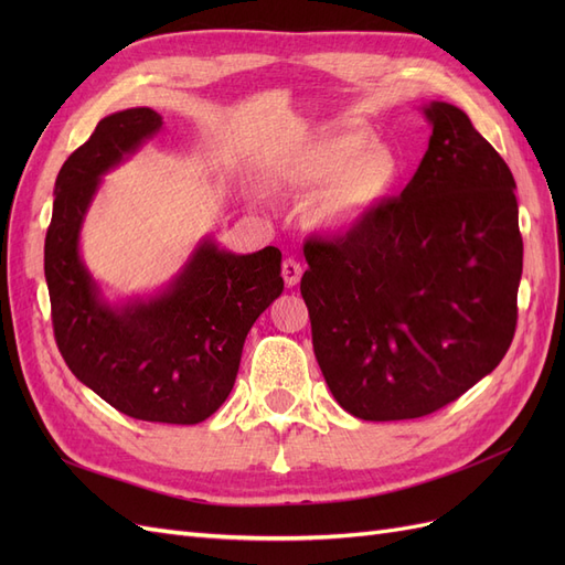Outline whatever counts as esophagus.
<instances>
[{"instance_id":"obj_1","label":"esophagus","mask_w":565,"mask_h":565,"mask_svg":"<svg viewBox=\"0 0 565 565\" xmlns=\"http://www.w3.org/2000/svg\"><path fill=\"white\" fill-rule=\"evenodd\" d=\"M301 273H303V268L297 259H285L282 262V280H285L287 287H297L299 280H301Z\"/></svg>"}]
</instances>
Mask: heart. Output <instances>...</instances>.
<instances>
[{"instance_id": "1", "label": "heart", "mask_w": 565, "mask_h": 565, "mask_svg": "<svg viewBox=\"0 0 565 565\" xmlns=\"http://www.w3.org/2000/svg\"><path fill=\"white\" fill-rule=\"evenodd\" d=\"M301 191H320L306 207L316 231L344 235L380 212L403 179V158L367 129H344L301 146L285 167Z\"/></svg>"}]
</instances>
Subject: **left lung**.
<instances>
[{"instance_id": "left-lung-1", "label": "left lung", "mask_w": 565, "mask_h": 565, "mask_svg": "<svg viewBox=\"0 0 565 565\" xmlns=\"http://www.w3.org/2000/svg\"><path fill=\"white\" fill-rule=\"evenodd\" d=\"M429 150L365 224L313 241L301 297L334 401L358 419L436 413L500 365L523 273L516 181L446 100L422 106Z\"/></svg>"}]
</instances>
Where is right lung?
Listing matches in <instances>:
<instances>
[{
    "label": "right lung",
    "mask_w": 565,
    "mask_h": 565,
    "mask_svg": "<svg viewBox=\"0 0 565 565\" xmlns=\"http://www.w3.org/2000/svg\"><path fill=\"white\" fill-rule=\"evenodd\" d=\"M160 129L162 117L150 108L113 113L63 162L44 278L58 351L84 386L134 419L198 424L228 398L247 332L282 295V254H235L204 235L156 292H104L79 252L84 221L104 177Z\"/></svg>",
    "instance_id": "add662e5"
}]
</instances>
